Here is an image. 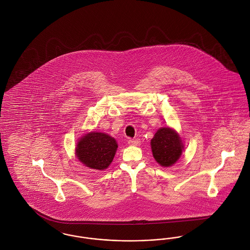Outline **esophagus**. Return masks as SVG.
Here are the masks:
<instances>
[{
	"label": "esophagus",
	"mask_w": 250,
	"mask_h": 250,
	"mask_svg": "<svg viewBox=\"0 0 250 250\" xmlns=\"http://www.w3.org/2000/svg\"><path fill=\"white\" fill-rule=\"evenodd\" d=\"M128 144H130V145H134V146H138V145H140L141 144V140H139V139H133V140H128Z\"/></svg>",
	"instance_id": "34e87169"
}]
</instances>
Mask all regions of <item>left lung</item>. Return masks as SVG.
<instances>
[{
    "mask_svg": "<svg viewBox=\"0 0 250 250\" xmlns=\"http://www.w3.org/2000/svg\"><path fill=\"white\" fill-rule=\"evenodd\" d=\"M151 148L155 161L162 167H170L178 161L184 150V144L178 133L170 127L156 131L151 140Z\"/></svg>",
    "mask_w": 250,
    "mask_h": 250,
    "instance_id": "left-lung-1",
    "label": "left lung"
}]
</instances>
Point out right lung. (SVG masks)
<instances>
[{
    "label": "right lung",
    "mask_w": 250,
    "mask_h": 250,
    "mask_svg": "<svg viewBox=\"0 0 250 250\" xmlns=\"http://www.w3.org/2000/svg\"><path fill=\"white\" fill-rule=\"evenodd\" d=\"M115 139L101 132H90L77 143L76 155L85 166L103 170L110 165L117 151Z\"/></svg>",
    "instance_id": "add662e5"
}]
</instances>
